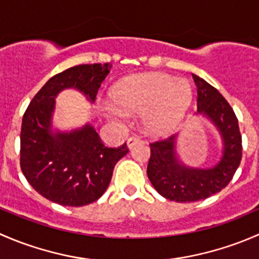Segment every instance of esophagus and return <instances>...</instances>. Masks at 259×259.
Listing matches in <instances>:
<instances>
[{
	"label": "esophagus",
	"instance_id": "34e87169",
	"mask_svg": "<svg viewBox=\"0 0 259 259\" xmlns=\"http://www.w3.org/2000/svg\"><path fill=\"white\" fill-rule=\"evenodd\" d=\"M140 142H142V139H140L139 135L133 134L132 137H130L129 139H127V146H129V148H133V146L137 144V143H140Z\"/></svg>",
	"mask_w": 259,
	"mask_h": 259
}]
</instances>
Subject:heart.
Masks as SVG:
<instances>
[{"mask_svg": "<svg viewBox=\"0 0 259 259\" xmlns=\"http://www.w3.org/2000/svg\"><path fill=\"white\" fill-rule=\"evenodd\" d=\"M111 96L120 108L143 111L150 107L144 116L146 129L163 135L173 132L184 119L192 103V89L184 80L145 75L117 82Z\"/></svg>", "mask_w": 259, "mask_h": 259, "instance_id": "heart-1", "label": "heart"}]
</instances>
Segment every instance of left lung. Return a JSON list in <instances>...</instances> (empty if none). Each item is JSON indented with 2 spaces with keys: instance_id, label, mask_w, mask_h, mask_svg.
<instances>
[{
  "instance_id": "8db88e82",
  "label": "left lung",
  "mask_w": 259,
  "mask_h": 259,
  "mask_svg": "<svg viewBox=\"0 0 259 259\" xmlns=\"http://www.w3.org/2000/svg\"><path fill=\"white\" fill-rule=\"evenodd\" d=\"M197 86L198 113L214 122L223 139V156L210 169H190L177 159L176 135L150 143L149 180L156 192L174 202H197L221 192L229 184L242 160V135L238 119L215 88L193 75Z\"/></svg>"
}]
</instances>
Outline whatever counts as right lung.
<instances>
[{
	"label": "right lung",
	"instance_id": "right-lung-1",
	"mask_svg": "<svg viewBox=\"0 0 259 259\" xmlns=\"http://www.w3.org/2000/svg\"><path fill=\"white\" fill-rule=\"evenodd\" d=\"M110 64L70 67L52 76L33 96L22 117L20 165L31 187L51 202L81 207L98 200L113 177L114 166L129 151L104 145L93 126L70 134L50 133L55 98L65 88H76L95 101Z\"/></svg>",
	"mask_w": 259,
	"mask_h": 259
}]
</instances>
